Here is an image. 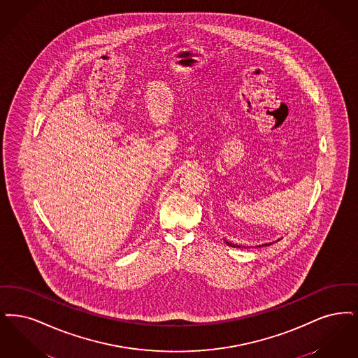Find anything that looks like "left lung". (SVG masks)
I'll return each instance as SVG.
<instances>
[{"instance_id":"obj_1","label":"left lung","mask_w":358,"mask_h":358,"mask_svg":"<svg viewBox=\"0 0 358 358\" xmlns=\"http://www.w3.org/2000/svg\"><path fill=\"white\" fill-rule=\"evenodd\" d=\"M280 241V239H278ZM226 243L229 245V246H231V248H241V246H238V245H234L231 242H229V241H226ZM270 245H273V242H270V243H264V245H259L258 248H264V246H270Z\"/></svg>"}]
</instances>
